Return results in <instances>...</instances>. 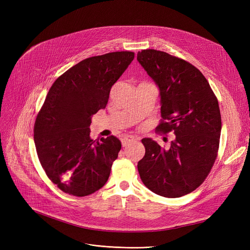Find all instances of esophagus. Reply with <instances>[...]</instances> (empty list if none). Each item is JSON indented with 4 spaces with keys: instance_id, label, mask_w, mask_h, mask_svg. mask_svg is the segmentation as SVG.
<instances>
[{
    "instance_id": "obj_1",
    "label": "esophagus",
    "mask_w": 250,
    "mask_h": 250,
    "mask_svg": "<svg viewBox=\"0 0 250 250\" xmlns=\"http://www.w3.org/2000/svg\"><path fill=\"white\" fill-rule=\"evenodd\" d=\"M134 142H136V138L135 137H133V136H125V137H124L122 139V145H123V147H126L128 144L134 143Z\"/></svg>"
}]
</instances>
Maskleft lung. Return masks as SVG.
Masks as SVG:
<instances>
[{"label":"left lung","instance_id":"8db88e82","mask_svg":"<svg viewBox=\"0 0 250 250\" xmlns=\"http://www.w3.org/2000/svg\"><path fill=\"white\" fill-rule=\"evenodd\" d=\"M137 60L160 90L157 132L175 135L168 150L142 140L146 152L139 174L154 193L179 198L198 188L216 161L222 127L218 99L201 71L185 60L156 49L139 51Z\"/></svg>","mask_w":250,"mask_h":250}]
</instances>
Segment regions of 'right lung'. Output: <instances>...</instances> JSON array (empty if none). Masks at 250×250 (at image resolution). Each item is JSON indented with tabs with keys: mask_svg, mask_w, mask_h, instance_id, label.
Listing matches in <instances>:
<instances>
[{
	"mask_svg": "<svg viewBox=\"0 0 250 250\" xmlns=\"http://www.w3.org/2000/svg\"><path fill=\"white\" fill-rule=\"evenodd\" d=\"M135 58L114 51L75 64L51 85L34 124V143L47 177L63 192L86 196L106 183L122 143L90 138L91 117L106 106L112 85Z\"/></svg>",
	"mask_w": 250,
	"mask_h": 250,
	"instance_id": "1",
	"label": "right lung"
}]
</instances>
